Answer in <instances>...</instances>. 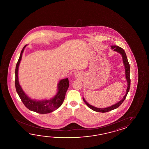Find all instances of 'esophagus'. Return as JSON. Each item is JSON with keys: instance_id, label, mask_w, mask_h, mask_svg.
I'll return each mask as SVG.
<instances>
[{"instance_id": "obj_1", "label": "esophagus", "mask_w": 149, "mask_h": 149, "mask_svg": "<svg viewBox=\"0 0 149 149\" xmlns=\"http://www.w3.org/2000/svg\"><path fill=\"white\" fill-rule=\"evenodd\" d=\"M76 77H79V76H80V73H79V72H77L74 73Z\"/></svg>"}]
</instances>
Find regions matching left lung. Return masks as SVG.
<instances>
[{
	"label": "left lung",
	"instance_id": "left-lung-1",
	"mask_svg": "<svg viewBox=\"0 0 149 149\" xmlns=\"http://www.w3.org/2000/svg\"><path fill=\"white\" fill-rule=\"evenodd\" d=\"M111 49H113L114 51L117 52L119 53L121 55L122 57H123V63H124L125 68V74H126V78L127 81V88L126 93V94L124 96V97L123 99L120 100V101L118 102L116 104L112 105L111 107H109L108 108H98L95 107L94 106H92L91 105L89 104L88 103H87L86 101L85 98L83 97V100L85 102L86 104L87 105L89 108L91 109L93 111H96V112H107L109 111H111L112 110L116 109L118 108L120 105L124 101L125 98L126 97L128 93L129 92L130 89V65L128 61L127 60V58L126 54L125 52L122 48L120 47L117 46H111Z\"/></svg>",
	"mask_w": 149,
	"mask_h": 149
}]
</instances>
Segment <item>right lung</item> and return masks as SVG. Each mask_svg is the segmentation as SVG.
<instances>
[{
    "label": "right lung",
    "instance_id": "right-lung-1",
    "mask_svg": "<svg viewBox=\"0 0 149 149\" xmlns=\"http://www.w3.org/2000/svg\"><path fill=\"white\" fill-rule=\"evenodd\" d=\"M27 45H25L23 48L22 50L19 55V59L16 64L15 68V85L16 92L21 98L23 103L26 108L31 111H34L40 114H46L55 111L62 104L65 98V96L68 89L69 86V82L68 78L62 79L58 82L57 87V94L54 97L50 100H36L29 97L23 92L19 82L18 78V70L19 63L21 60L22 54L24 49Z\"/></svg>",
    "mask_w": 149,
    "mask_h": 149
}]
</instances>
